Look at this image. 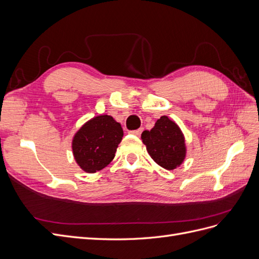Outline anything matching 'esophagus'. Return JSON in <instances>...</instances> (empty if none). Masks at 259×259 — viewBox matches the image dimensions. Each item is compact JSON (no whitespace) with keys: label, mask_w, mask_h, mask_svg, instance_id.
I'll use <instances>...</instances> for the list:
<instances>
[{"label":"esophagus","mask_w":259,"mask_h":259,"mask_svg":"<svg viewBox=\"0 0 259 259\" xmlns=\"http://www.w3.org/2000/svg\"><path fill=\"white\" fill-rule=\"evenodd\" d=\"M142 132H143V128H138V130H135V131H131L130 133L133 135H135V136H139L140 134H142Z\"/></svg>","instance_id":"1"}]
</instances>
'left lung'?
<instances>
[{
	"label": "left lung",
	"mask_w": 259,
	"mask_h": 259,
	"mask_svg": "<svg viewBox=\"0 0 259 259\" xmlns=\"http://www.w3.org/2000/svg\"><path fill=\"white\" fill-rule=\"evenodd\" d=\"M142 139L148 153L163 168L175 169L185 161V136L178 125L166 115L161 116L150 131H144Z\"/></svg>",
	"instance_id": "8db88e82"
}]
</instances>
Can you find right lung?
Wrapping results in <instances>:
<instances>
[{
  "mask_svg": "<svg viewBox=\"0 0 259 259\" xmlns=\"http://www.w3.org/2000/svg\"><path fill=\"white\" fill-rule=\"evenodd\" d=\"M123 137L121 124L111 115L94 116L72 139L74 160L86 173H96L110 163Z\"/></svg>",
  "mask_w": 259,
  "mask_h": 259,
  "instance_id": "add662e5",
  "label": "right lung"
}]
</instances>
